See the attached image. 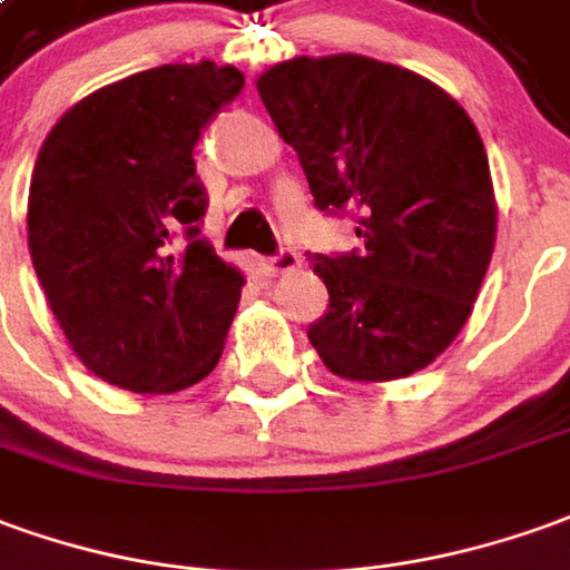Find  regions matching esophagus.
I'll list each match as a JSON object with an SVG mask.
<instances>
[{"mask_svg": "<svg viewBox=\"0 0 570 570\" xmlns=\"http://www.w3.org/2000/svg\"><path fill=\"white\" fill-rule=\"evenodd\" d=\"M261 269L266 276H285V273H294V269H301V254L292 250V247H282L273 257H263Z\"/></svg>", "mask_w": 570, "mask_h": 570, "instance_id": "obj_1", "label": "esophagus"}]
</instances>
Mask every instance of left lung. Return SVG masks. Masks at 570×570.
I'll list each match as a JSON object with an SVG mask.
<instances>
[{"label":"left lung","mask_w":570,"mask_h":570,"mask_svg":"<svg viewBox=\"0 0 570 570\" xmlns=\"http://www.w3.org/2000/svg\"><path fill=\"white\" fill-rule=\"evenodd\" d=\"M325 214L363 250L313 257L328 313L307 328L328 372L394 382L434 363L472 316L497 198L472 117L441 86L366 55L292 58L257 80Z\"/></svg>","instance_id":"obj_1"}]
</instances>
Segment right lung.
Returning a JSON list of instances; mask_svg holds the SVG:
<instances>
[{
  "label": "right lung",
  "instance_id": "obj_1",
  "mask_svg": "<svg viewBox=\"0 0 570 570\" xmlns=\"http://www.w3.org/2000/svg\"><path fill=\"white\" fill-rule=\"evenodd\" d=\"M242 86L233 65H160L77 101L39 148L27 245L55 320L101 382L173 394L219 363L245 276L202 238L191 151Z\"/></svg>",
  "mask_w": 570,
  "mask_h": 570
}]
</instances>
